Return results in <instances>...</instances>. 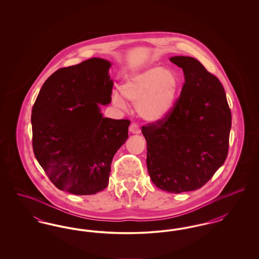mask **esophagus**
I'll use <instances>...</instances> for the list:
<instances>
[{"instance_id":"esophagus-1","label":"esophagus","mask_w":259,"mask_h":259,"mask_svg":"<svg viewBox=\"0 0 259 259\" xmlns=\"http://www.w3.org/2000/svg\"><path fill=\"white\" fill-rule=\"evenodd\" d=\"M129 131H130L131 133H133V134H139V133H141V130H140L139 125L136 123H132L130 125Z\"/></svg>"}]
</instances>
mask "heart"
<instances>
[{
  "label": "heart",
  "mask_w": 259,
  "mask_h": 259,
  "mask_svg": "<svg viewBox=\"0 0 259 259\" xmlns=\"http://www.w3.org/2000/svg\"><path fill=\"white\" fill-rule=\"evenodd\" d=\"M181 88L182 78L175 70L153 65L127 74L120 91L124 98L136 103L137 112L143 119L157 122L171 113ZM111 99L115 106L126 108V102L117 91Z\"/></svg>",
  "instance_id": "heart-1"
}]
</instances>
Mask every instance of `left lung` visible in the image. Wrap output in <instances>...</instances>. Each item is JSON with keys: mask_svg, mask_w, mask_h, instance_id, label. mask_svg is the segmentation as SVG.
Returning a JSON list of instances; mask_svg holds the SVG:
<instances>
[{"mask_svg": "<svg viewBox=\"0 0 259 259\" xmlns=\"http://www.w3.org/2000/svg\"><path fill=\"white\" fill-rule=\"evenodd\" d=\"M185 83L171 113L142 127L152 183L182 193L207 184L227 157L231 111L219 78L197 59L175 56Z\"/></svg>", "mask_w": 259, "mask_h": 259, "instance_id": "obj_1", "label": "left lung"}]
</instances>
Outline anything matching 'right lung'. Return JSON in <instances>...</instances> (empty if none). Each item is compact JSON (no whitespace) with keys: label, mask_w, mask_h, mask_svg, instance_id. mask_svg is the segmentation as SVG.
<instances>
[{"label":"right lung","mask_w":259,"mask_h":259,"mask_svg":"<svg viewBox=\"0 0 259 259\" xmlns=\"http://www.w3.org/2000/svg\"><path fill=\"white\" fill-rule=\"evenodd\" d=\"M111 63L91 58L61 68L40 88L32 110L33 150L57 188L91 195L109 185L112 158L128 138V119L104 117L111 101Z\"/></svg>","instance_id":"1"}]
</instances>
